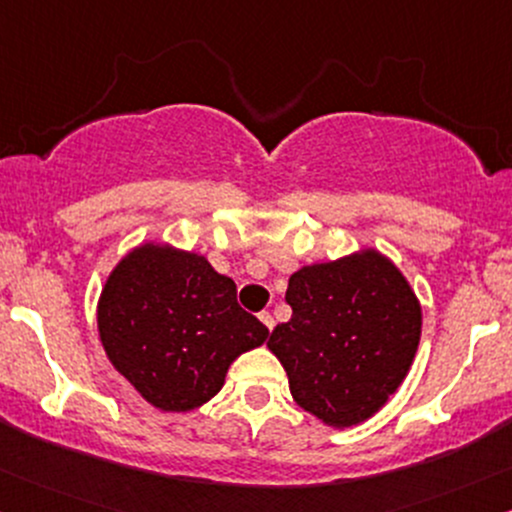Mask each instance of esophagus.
I'll return each instance as SVG.
<instances>
[{"label": "esophagus", "instance_id": "esophagus-1", "mask_svg": "<svg viewBox=\"0 0 512 512\" xmlns=\"http://www.w3.org/2000/svg\"><path fill=\"white\" fill-rule=\"evenodd\" d=\"M260 320H262V323H265V325H267V328H269V330H272V328H274V318H272V313L262 311V313H260Z\"/></svg>", "mask_w": 512, "mask_h": 512}]
</instances>
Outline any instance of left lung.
Wrapping results in <instances>:
<instances>
[{
  "label": "left lung",
  "mask_w": 512,
  "mask_h": 512,
  "mask_svg": "<svg viewBox=\"0 0 512 512\" xmlns=\"http://www.w3.org/2000/svg\"><path fill=\"white\" fill-rule=\"evenodd\" d=\"M291 318L267 347L284 364L303 411L333 428L362 423L389 401L420 342V303L374 250L291 274Z\"/></svg>",
  "instance_id": "obj_1"
}]
</instances>
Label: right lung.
<instances>
[{"label": "right lung", "mask_w": 512, "mask_h": 512, "mask_svg": "<svg viewBox=\"0 0 512 512\" xmlns=\"http://www.w3.org/2000/svg\"><path fill=\"white\" fill-rule=\"evenodd\" d=\"M97 323L111 364L145 401L172 413L216 396L230 362L269 335L206 257L150 243L106 279Z\"/></svg>", "instance_id": "right-lung-1"}]
</instances>
